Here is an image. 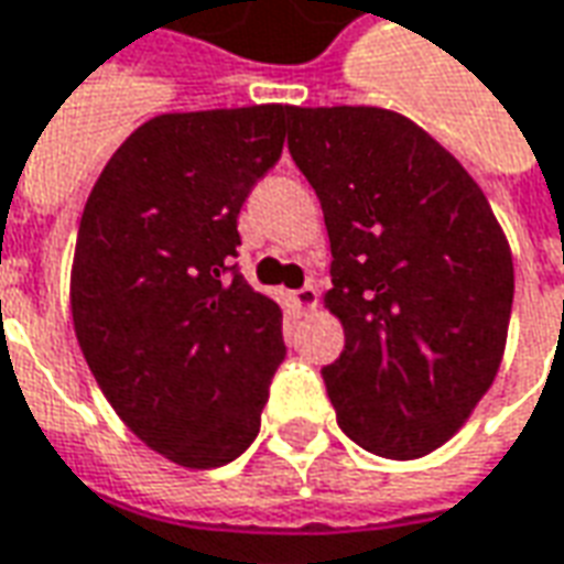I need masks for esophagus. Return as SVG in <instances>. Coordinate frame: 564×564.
<instances>
[{"instance_id": "esophagus-1", "label": "esophagus", "mask_w": 564, "mask_h": 564, "mask_svg": "<svg viewBox=\"0 0 564 564\" xmlns=\"http://www.w3.org/2000/svg\"><path fill=\"white\" fill-rule=\"evenodd\" d=\"M293 302L299 311H314L317 308V302H321V293H317V286H302V290H295Z\"/></svg>"}]
</instances>
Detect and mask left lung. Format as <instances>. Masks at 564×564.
I'll use <instances>...</instances> for the list:
<instances>
[{
  "mask_svg": "<svg viewBox=\"0 0 564 564\" xmlns=\"http://www.w3.org/2000/svg\"><path fill=\"white\" fill-rule=\"evenodd\" d=\"M290 155L323 207L345 350L323 366L338 427L393 460L464 427L501 366L513 256L482 188L415 121L295 109Z\"/></svg>",
  "mask_w": 564,
  "mask_h": 564,
  "instance_id": "obj_1",
  "label": "left lung"
}]
</instances>
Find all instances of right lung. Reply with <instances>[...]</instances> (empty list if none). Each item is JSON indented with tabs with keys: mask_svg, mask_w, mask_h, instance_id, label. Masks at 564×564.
Segmentation results:
<instances>
[{
	"mask_svg": "<svg viewBox=\"0 0 564 564\" xmlns=\"http://www.w3.org/2000/svg\"><path fill=\"white\" fill-rule=\"evenodd\" d=\"M295 106L149 118L94 183L73 259V326L145 446L180 467L235 460L259 433L286 345L281 305L238 265V214L278 164Z\"/></svg>",
	"mask_w": 564,
	"mask_h": 564,
	"instance_id": "add662e5",
	"label": "right lung"
}]
</instances>
